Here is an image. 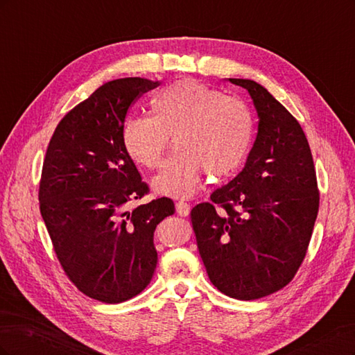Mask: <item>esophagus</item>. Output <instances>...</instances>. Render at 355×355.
I'll use <instances>...</instances> for the list:
<instances>
[{
  "label": "esophagus",
  "mask_w": 355,
  "mask_h": 355,
  "mask_svg": "<svg viewBox=\"0 0 355 355\" xmlns=\"http://www.w3.org/2000/svg\"><path fill=\"white\" fill-rule=\"evenodd\" d=\"M176 211L180 216H188L189 211H191V206L185 201H178L176 202Z\"/></svg>",
  "instance_id": "esophagus-1"
}]
</instances>
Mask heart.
Here are the masks:
<instances>
[{
    "label": "heart",
    "instance_id": "obj_1",
    "mask_svg": "<svg viewBox=\"0 0 355 355\" xmlns=\"http://www.w3.org/2000/svg\"><path fill=\"white\" fill-rule=\"evenodd\" d=\"M149 112L151 118H128L121 139L135 163L155 168L173 137L176 151L153 179L158 194L194 196L204 170L228 176L250 153L254 123L247 105L198 81L171 83L151 99Z\"/></svg>",
    "mask_w": 355,
    "mask_h": 355
}]
</instances>
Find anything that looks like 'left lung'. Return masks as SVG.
Wrapping results in <instances>:
<instances>
[{
	"label": "left lung",
	"mask_w": 355,
	"mask_h": 355,
	"mask_svg": "<svg viewBox=\"0 0 355 355\" xmlns=\"http://www.w3.org/2000/svg\"><path fill=\"white\" fill-rule=\"evenodd\" d=\"M228 81L249 92L259 118L257 135L243 170L213 192L211 202L197 204L191 220L213 286L252 300L292 282L308 249L320 196L296 118L256 81Z\"/></svg>",
	"instance_id": "obj_1"
}]
</instances>
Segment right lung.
<instances>
[{"mask_svg": "<svg viewBox=\"0 0 355 355\" xmlns=\"http://www.w3.org/2000/svg\"><path fill=\"white\" fill-rule=\"evenodd\" d=\"M148 78H120L69 111L49 144L40 182V210L58 259L83 293L120 304L149 284L157 266L154 232L175 213L161 197L128 209L148 192L123 145L125 115Z\"/></svg>", "mask_w": 355, "mask_h": 355, "instance_id": "obj_1", "label": "right lung"}]
</instances>
